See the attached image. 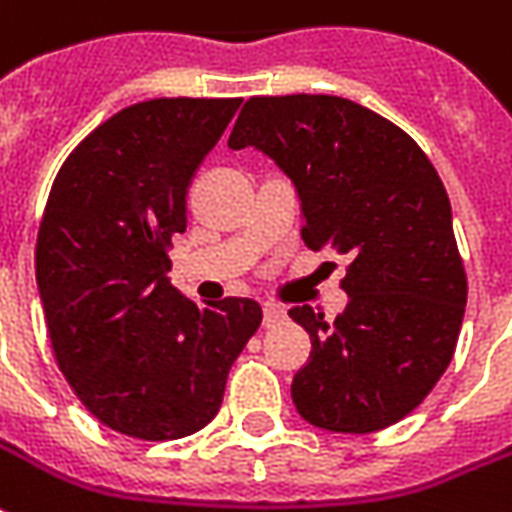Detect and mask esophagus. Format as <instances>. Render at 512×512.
I'll return each instance as SVG.
<instances>
[{
    "instance_id": "1",
    "label": "esophagus",
    "mask_w": 512,
    "mask_h": 512,
    "mask_svg": "<svg viewBox=\"0 0 512 512\" xmlns=\"http://www.w3.org/2000/svg\"><path fill=\"white\" fill-rule=\"evenodd\" d=\"M282 318H285V310L277 305H266L263 307V324L266 327H274V324H280Z\"/></svg>"
}]
</instances>
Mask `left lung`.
Wrapping results in <instances>:
<instances>
[{
  "label": "left lung",
  "instance_id": "obj_1",
  "mask_svg": "<svg viewBox=\"0 0 512 512\" xmlns=\"http://www.w3.org/2000/svg\"><path fill=\"white\" fill-rule=\"evenodd\" d=\"M227 146L271 157L296 188L305 244L349 257L335 321L288 310L313 341L291 385L299 416L355 435L391 427L441 380L466 310L452 205L430 157L374 110L324 94L249 99Z\"/></svg>",
  "mask_w": 512,
  "mask_h": 512
}]
</instances>
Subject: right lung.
I'll return each instance as SVG.
<instances>
[{
	"instance_id": "1",
	"label": "right lung",
	"mask_w": 512,
	"mask_h": 512,
	"mask_svg": "<svg viewBox=\"0 0 512 512\" xmlns=\"http://www.w3.org/2000/svg\"><path fill=\"white\" fill-rule=\"evenodd\" d=\"M241 99H149L99 124L57 171L35 280L57 366L105 427L174 441L219 413L263 321L252 299L196 305L169 280L185 194Z\"/></svg>"
}]
</instances>
